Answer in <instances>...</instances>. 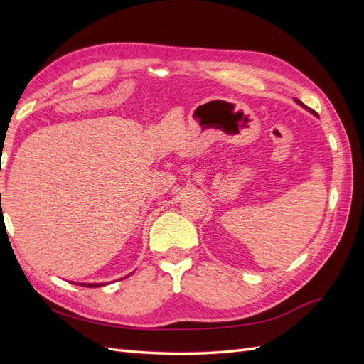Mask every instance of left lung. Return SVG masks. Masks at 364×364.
<instances>
[{"label": "left lung", "instance_id": "left-lung-1", "mask_svg": "<svg viewBox=\"0 0 364 364\" xmlns=\"http://www.w3.org/2000/svg\"><path fill=\"white\" fill-rule=\"evenodd\" d=\"M294 102H296V103H297V105H301V106H302V107H305V109H308V107H306V106H305V105H304V103H302V102H299V100H297V98H294ZM308 111H310V112H313V114H314V115H316V112H314V111H311V109H308Z\"/></svg>", "mask_w": 364, "mask_h": 364}]
</instances>
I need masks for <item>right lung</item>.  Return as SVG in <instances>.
I'll use <instances>...</instances> for the list:
<instances>
[{
	"label": "right lung",
	"instance_id": "1",
	"mask_svg": "<svg viewBox=\"0 0 364 364\" xmlns=\"http://www.w3.org/2000/svg\"><path fill=\"white\" fill-rule=\"evenodd\" d=\"M77 285H79V282H77ZM82 287H102V285H106L105 282H94V284H90V282H80Z\"/></svg>",
	"mask_w": 364,
	"mask_h": 364
}]
</instances>
